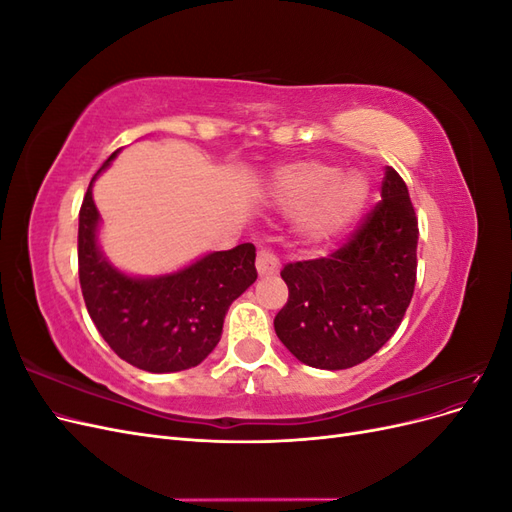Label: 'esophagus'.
I'll list each match as a JSON object with an SVG mask.
<instances>
[{"mask_svg": "<svg viewBox=\"0 0 512 512\" xmlns=\"http://www.w3.org/2000/svg\"><path fill=\"white\" fill-rule=\"evenodd\" d=\"M256 269H258V273L262 277H265V275H275V273H280V260H277L275 254L262 250L256 256Z\"/></svg>", "mask_w": 512, "mask_h": 512, "instance_id": "obj_1", "label": "esophagus"}]
</instances>
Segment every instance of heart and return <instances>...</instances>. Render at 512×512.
Wrapping results in <instances>:
<instances>
[{"mask_svg":"<svg viewBox=\"0 0 512 512\" xmlns=\"http://www.w3.org/2000/svg\"><path fill=\"white\" fill-rule=\"evenodd\" d=\"M269 196L286 213H301V228L316 243L331 241L359 218L369 200V181L327 162L303 160L277 168Z\"/></svg>","mask_w":512,"mask_h":512,"instance_id":"obj_1","label":"heart"}]
</instances>
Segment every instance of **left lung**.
<instances>
[{
    "label": "left lung",
    "mask_w": 512,
    "mask_h": 512,
    "mask_svg": "<svg viewBox=\"0 0 512 512\" xmlns=\"http://www.w3.org/2000/svg\"><path fill=\"white\" fill-rule=\"evenodd\" d=\"M382 200L327 258L288 262V301L273 324L309 367L348 369L397 331L416 284L418 220L406 181L386 166Z\"/></svg>",
    "instance_id": "1"
}]
</instances>
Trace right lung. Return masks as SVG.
Returning a JSON list of instances; mask_svg holds the SVG:
<instances>
[{"instance_id": "obj_1", "label": "right lung", "mask_w": 512, "mask_h": 512, "mask_svg": "<svg viewBox=\"0 0 512 512\" xmlns=\"http://www.w3.org/2000/svg\"><path fill=\"white\" fill-rule=\"evenodd\" d=\"M91 179L79 211V280L87 312L104 342L130 365L168 374L203 363L222 337L230 303L256 282V247L241 243L213 252L177 273L132 277L117 271L98 247L100 215Z\"/></svg>"}]
</instances>
